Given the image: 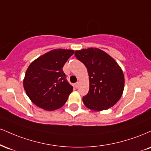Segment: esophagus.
Masks as SVG:
<instances>
[{
	"label": "esophagus",
	"instance_id": "34e87169",
	"mask_svg": "<svg viewBox=\"0 0 151 151\" xmlns=\"http://www.w3.org/2000/svg\"><path fill=\"white\" fill-rule=\"evenodd\" d=\"M79 86V82H77V83H74V86H75L76 88H77V87Z\"/></svg>",
	"mask_w": 151,
	"mask_h": 151
}]
</instances>
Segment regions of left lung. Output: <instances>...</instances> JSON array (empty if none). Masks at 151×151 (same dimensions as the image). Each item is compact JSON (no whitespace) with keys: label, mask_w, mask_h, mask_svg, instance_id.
Masks as SVG:
<instances>
[{"label":"left lung","mask_w":151,"mask_h":151,"mask_svg":"<svg viewBox=\"0 0 151 151\" xmlns=\"http://www.w3.org/2000/svg\"><path fill=\"white\" fill-rule=\"evenodd\" d=\"M75 57L88 70L89 91L82 98L83 103L93 110H107L112 107L122 95L124 77L115 60L96 48L76 50Z\"/></svg>","instance_id":"left-lung-1"}]
</instances>
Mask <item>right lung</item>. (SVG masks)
<instances>
[{
  "instance_id": "1",
  "label": "right lung",
  "mask_w": 151,
  "mask_h": 151,
  "mask_svg": "<svg viewBox=\"0 0 151 151\" xmlns=\"http://www.w3.org/2000/svg\"><path fill=\"white\" fill-rule=\"evenodd\" d=\"M74 50L55 49L31 63L24 79V88L32 103L46 110L63 106L73 87L63 68Z\"/></svg>"
}]
</instances>
